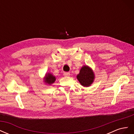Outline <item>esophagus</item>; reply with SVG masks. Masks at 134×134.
<instances>
[{
	"mask_svg": "<svg viewBox=\"0 0 134 134\" xmlns=\"http://www.w3.org/2000/svg\"><path fill=\"white\" fill-rule=\"evenodd\" d=\"M70 75V74L69 73V72H65L64 73V75L65 76H69Z\"/></svg>",
	"mask_w": 134,
	"mask_h": 134,
	"instance_id": "esophagus-1",
	"label": "esophagus"
}]
</instances>
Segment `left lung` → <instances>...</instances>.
Listing matches in <instances>:
<instances>
[{
    "label": "left lung",
    "mask_w": 134,
    "mask_h": 134,
    "mask_svg": "<svg viewBox=\"0 0 134 134\" xmlns=\"http://www.w3.org/2000/svg\"><path fill=\"white\" fill-rule=\"evenodd\" d=\"M94 74L92 69L87 65L82 67L76 78L83 87H90L94 79Z\"/></svg>",
    "instance_id": "8db88e82"
}]
</instances>
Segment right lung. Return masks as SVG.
<instances>
[{
    "label": "right lung",
    "instance_id": "add662e5",
    "mask_svg": "<svg viewBox=\"0 0 134 134\" xmlns=\"http://www.w3.org/2000/svg\"><path fill=\"white\" fill-rule=\"evenodd\" d=\"M55 80H56L55 76L50 73L46 74L45 75V76L44 77V82H45L46 84L48 85H51L52 83H54L55 82Z\"/></svg>",
    "mask_w": 134,
    "mask_h": 134
}]
</instances>
